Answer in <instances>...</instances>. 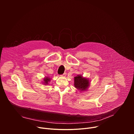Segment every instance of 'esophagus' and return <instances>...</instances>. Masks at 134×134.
<instances>
[{
  "label": "esophagus",
  "instance_id": "esophagus-1",
  "mask_svg": "<svg viewBox=\"0 0 134 134\" xmlns=\"http://www.w3.org/2000/svg\"><path fill=\"white\" fill-rule=\"evenodd\" d=\"M66 75H67V73L65 72L64 74H63V75H62V76H63V77H66Z\"/></svg>",
  "mask_w": 134,
  "mask_h": 134
}]
</instances>
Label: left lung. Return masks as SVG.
<instances>
[{"instance_id": "obj_1", "label": "left lung", "mask_w": 134, "mask_h": 134, "mask_svg": "<svg viewBox=\"0 0 134 134\" xmlns=\"http://www.w3.org/2000/svg\"><path fill=\"white\" fill-rule=\"evenodd\" d=\"M90 86V80L83 77L82 75H78L74 77V86L81 92L86 91Z\"/></svg>"}]
</instances>
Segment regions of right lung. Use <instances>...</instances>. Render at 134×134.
Returning <instances> with one entry per match:
<instances>
[{"instance_id":"obj_1","label":"right lung","mask_w":134,"mask_h":134,"mask_svg":"<svg viewBox=\"0 0 134 134\" xmlns=\"http://www.w3.org/2000/svg\"><path fill=\"white\" fill-rule=\"evenodd\" d=\"M49 82H50V78L49 77H46L43 79V84H44L45 85H46L49 84Z\"/></svg>"}]
</instances>
